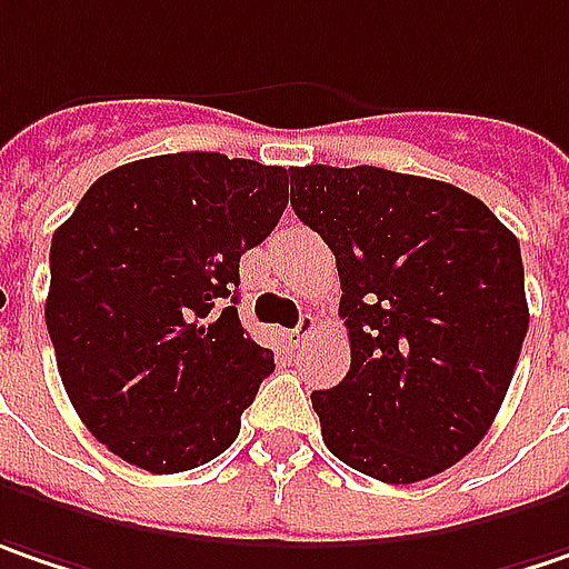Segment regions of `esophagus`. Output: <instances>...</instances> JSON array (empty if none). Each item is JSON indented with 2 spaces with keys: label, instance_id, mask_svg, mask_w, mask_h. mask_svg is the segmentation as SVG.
I'll return each mask as SVG.
<instances>
[{
  "label": "esophagus",
  "instance_id": "34e87169",
  "mask_svg": "<svg viewBox=\"0 0 569 569\" xmlns=\"http://www.w3.org/2000/svg\"><path fill=\"white\" fill-rule=\"evenodd\" d=\"M316 316H302L299 318V325H296V328H292V331H289V341H296V345H299V341H306V338H309V335H312V331H316Z\"/></svg>",
  "mask_w": 569,
  "mask_h": 569
}]
</instances>
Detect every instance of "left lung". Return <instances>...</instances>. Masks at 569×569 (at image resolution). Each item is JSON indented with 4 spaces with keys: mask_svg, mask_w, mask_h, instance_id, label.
Instances as JSON below:
<instances>
[{
    "mask_svg": "<svg viewBox=\"0 0 569 569\" xmlns=\"http://www.w3.org/2000/svg\"><path fill=\"white\" fill-rule=\"evenodd\" d=\"M289 202L338 260L351 370L312 392L348 467L418 483L473 451L528 331L516 234L463 189L380 167H296Z\"/></svg>",
    "mask_w": 569,
    "mask_h": 569,
    "instance_id": "8db88e82",
    "label": "left lung"
}]
</instances>
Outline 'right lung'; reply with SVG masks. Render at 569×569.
Here are the masks:
<instances>
[{
  "mask_svg": "<svg viewBox=\"0 0 569 569\" xmlns=\"http://www.w3.org/2000/svg\"><path fill=\"white\" fill-rule=\"evenodd\" d=\"M289 173L212 151L99 177L51 241L48 335L63 389L121 460L183 473L228 451L273 373L238 318V263L283 216Z\"/></svg>",
  "mask_w": 569,
  "mask_h": 569,
  "instance_id": "right-lung-1",
  "label": "right lung"
}]
</instances>
